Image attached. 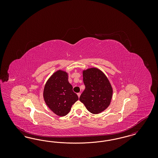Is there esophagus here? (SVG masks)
Segmentation results:
<instances>
[{
  "instance_id": "1",
  "label": "esophagus",
  "mask_w": 158,
  "mask_h": 158,
  "mask_svg": "<svg viewBox=\"0 0 158 158\" xmlns=\"http://www.w3.org/2000/svg\"><path fill=\"white\" fill-rule=\"evenodd\" d=\"M77 96H78V97L79 98V97H80V96H81V93H77Z\"/></svg>"
}]
</instances>
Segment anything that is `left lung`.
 <instances>
[{
    "instance_id": "obj_1",
    "label": "left lung",
    "mask_w": 158,
    "mask_h": 158,
    "mask_svg": "<svg viewBox=\"0 0 158 158\" xmlns=\"http://www.w3.org/2000/svg\"><path fill=\"white\" fill-rule=\"evenodd\" d=\"M85 89L79 100L92 114L102 112L110 105L113 88L104 73L97 68H90L83 72Z\"/></svg>"
}]
</instances>
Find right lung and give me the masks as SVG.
Listing matches in <instances>:
<instances>
[{"mask_svg":"<svg viewBox=\"0 0 158 158\" xmlns=\"http://www.w3.org/2000/svg\"><path fill=\"white\" fill-rule=\"evenodd\" d=\"M43 97L48 108L61 117L68 114L79 99L68 81V73L60 70L55 72L45 83Z\"/></svg>","mask_w":158,"mask_h":158,"instance_id":"add662e5","label":"right lung"}]
</instances>
